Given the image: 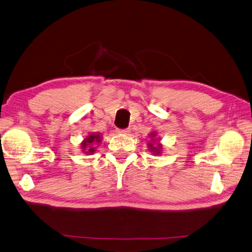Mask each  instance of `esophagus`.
<instances>
[{"instance_id":"obj_1","label":"esophagus","mask_w":252,"mask_h":252,"mask_svg":"<svg viewBox=\"0 0 252 252\" xmlns=\"http://www.w3.org/2000/svg\"><path fill=\"white\" fill-rule=\"evenodd\" d=\"M118 133H122V134H129L130 133V127H126V129H117Z\"/></svg>"}]
</instances>
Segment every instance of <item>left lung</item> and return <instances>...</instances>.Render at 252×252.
<instances>
[{
  "label": "left lung",
  "mask_w": 252,
  "mask_h": 252,
  "mask_svg": "<svg viewBox=\"0 0 252 252\" xmlns=\"http://www.w3.org/2000/svg\"><path fill=\"white\" fill-rule=\"evenodd\" d=\"M152 136H154V134H152ZM150 147H151V150H153V152H156V151H157L156 147L153 146V144H151V145H150Z\"/></svg>",
  "instance_id": "left-lung-1"
}]
</instances>
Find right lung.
Here are the masks:
<instances>
[{
  "label": "right lung",
  "instance_id": "obj_1",
  "mask_svg": "<svg viewBox=\"0 0 252 252\" xmlns=\"http://www.w3.org/2000/svg\"><path fill=\"white\" fill-rule=\"evenodd\" d=\"M98 141L99 142L100 140H99V135H95V134H92L91 136H88L87 139H85V142L83 143V149H85V147L87 146V145H91L92 143L94 142V141ZM94 152V147H91L90 150H88V153H93Z\"/></svg>",
  "mask_w": 252,
  "mask_h": 252
}]
</instances>
